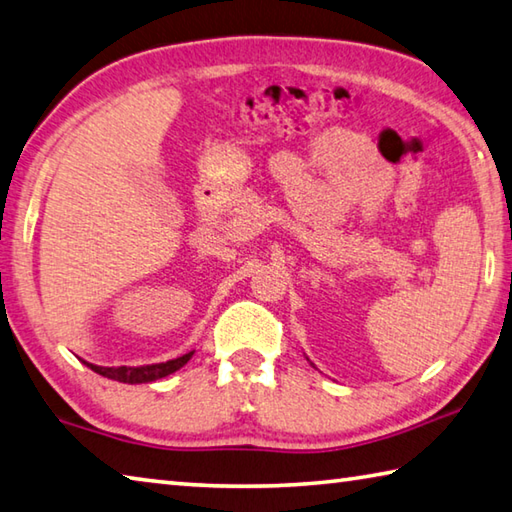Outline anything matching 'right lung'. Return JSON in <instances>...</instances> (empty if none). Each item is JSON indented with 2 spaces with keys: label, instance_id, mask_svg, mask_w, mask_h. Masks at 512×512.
I'll return each mask as SVG.
<instances>
[{
  "label": "right lung",
  "instance_id": "add662e5",
  "mask_svg": "<svg viewBox=\"0 0 512 512\" xmlns=\"http://www.w3.org/2000/svg\"><path fill=\"white\" fill-rule=\"evenodd\" d=\"M194 352L189 354H182L178 359L167 361V363H156V365H140V368H127V365H120V368H102V365H93V363H86L93 372H98L106 379H113V381H120V383H151L156 379H162V376H167L171 372L180 370L182 365H185Z\"/></svg>",
  "mask_w": 512,
  "mask_h": 512
}]
</instances>
